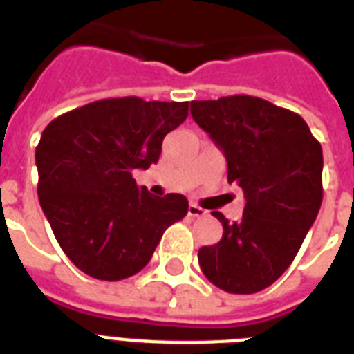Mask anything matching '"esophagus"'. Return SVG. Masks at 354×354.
I'll return each instance as SVG.
<instances>
[{
  "label": "esophagus",
  "mask_w": 354,
  "mask_h": 354,
  "mask_svg": "<svg viewBox=\"0 0 354 354\" xmlns=\"http://www.w3.org/2000/svg\"><path fill=\"white\" fill-rule=\"evenodd\" d=\"M187 213H189V216H193V218H202V216H207V211L196 204H189Z\"/></svg>",
  "instance_id": "obj_1"
}]
</instances>
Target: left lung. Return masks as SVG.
Segmentation results:
<instances>
[{
  "mask_svg": "<svg viewBox=\"0 0 354 354\" xmlns=\"http://www.w3.org/2000/svg\"><path fill=\"white\" fill-rule=\"evenodd\" d=\"M191 115L221 147L227 182L244 191V213L215 211L222 239L198 250L204 275L230 294H255L283 275L324 200L322 145L301 115L252 95L193 101Z\"/></svg>",
  "mask_w": 354,
  "mask_h": 354,
  "instance_id": "left-lung-1",
  "label": "left lung"
}]
</instances>
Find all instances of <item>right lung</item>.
<instances>
[{
	"label": "right lung",
	"mask_w": 354,
	"mask_h": 354,
	"mask_svg": "<svg viewBox=\"0 0 354 354\" xmlns=\"http://www.w3.org/2000/svg\"><path fill=\"white\" fill-rule=\"evenodd\" d=\"M189 102L102 99L53 119L36 147L38 198L58 244L90 277L121 281L147 266L161 235L187 215L183 194L154 196L133 180L158 163Z\"/></svg>",
	"instance_id": "1"
}]
</instances>
